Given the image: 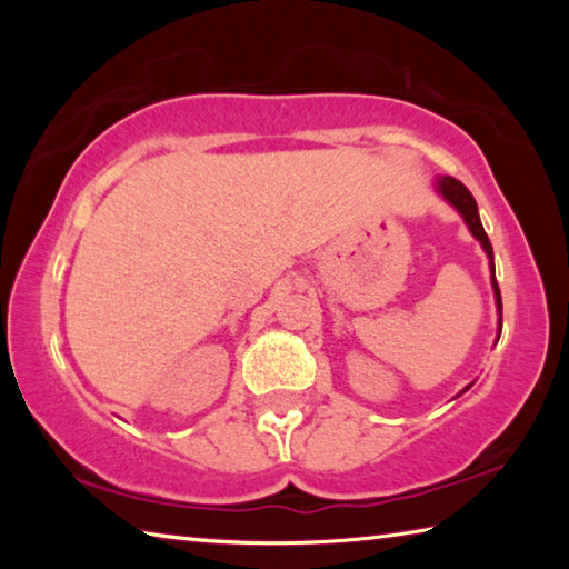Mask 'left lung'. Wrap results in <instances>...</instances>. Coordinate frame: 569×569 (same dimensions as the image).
I'll list each match as a JSON object with an SVG mask.
<instances>
[{
  "instance_id": "8db88e82",
  "label": "left lung",
  "mask_w": 569,
  "mask_h": 569,
  "mask_svg": "<svg viewBox=\"0 0 569 569\" xmlns=\"http://www.w3.org/2000/svg\"><path fill=\"white\" fill-rule=\"evenodd\" d=\"M439 192L445 196L451 206H455L461 218H465V223L469 226L471 236H475L481 248L487 250L489 256V268H492V286H495V296H497V308H499V333H502V296H499V286H497V278H495V253H492V243H489V238L485 233V228H481V220H479V210H477V200L471 192L467 190L465 182H459L457 178H441L439 180Z\"/></svg>"
}]
</instances>
